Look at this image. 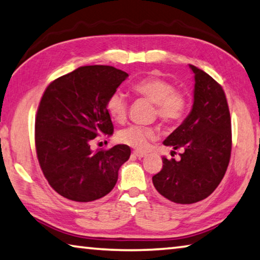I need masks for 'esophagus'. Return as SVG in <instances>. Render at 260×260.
<instances>
[{
	"instance_id": "esophagus-1",
	"label": "esophagus",
	"mask_w": 260,
	"mask_h": 260,
	"mask_svg": "<svg viewBox=\"0 0 260 260\" xmlns=\"http://www.w3.org/2000/svg\"><path fill=\"white\" fill-rule=\"evenodd\" d=\"M133 155L138 158H143L144 156H146V153L142 151H133Z\"/></svg>"
}]
</instances>
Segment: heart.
<instances>
[{
	"label": "heart",
	"instance_id": "b5f03b06",
	"mask_svg": "<svg viewBox=\"0 0 260 260\" xmlns=\"http://www.w3.org/2000/svg\"><path fill=\"white\" fill-rule=\"evenodd\" d=\"M135 95L144 98L155 104V114L166 125H175L183 119L188 110V96L177 89L173 83L165 79L150 76L140 79L132 86ZM107 109L114 121L124 122L128 111V102L125 95L116 91L110 96ZM155 138V131L150 127L132 125L118 133L119 142L134 149H146L149 140Z\"/></svg>",
	"mask_w": 260,
	"mask_h": 260
}]
</instances>
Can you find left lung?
Segmentation results:
<instances>
[{
  "label": "left lung",
  "instance_id": "1",
  "mask_svg": "<svg viewBox=\"0 0 260 260\" xmlns=\"http://www.w3.org/2000/svg\"><path fill=\"white\" fill-rule=\"evenodd\" d=\"M189 68L195 78L192 109L164 141L174 150L182 149L181 159L162 157V169L152 177L157 191L177 204H192L210 196L226 173L232 151L225 91L208 73L193 65Z\"/></svg>",
  "mask_w": 260,
  "mask_h": 260
}]
</instances>
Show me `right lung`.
I'll return each mask as SVG.
<instances>
[{
	"label": "right lung",
	"mask_w": 260,
	"mask_h": 260,
	"mask_svg": "<svg viewBox=\"0 0 260 260\" xmlns=\"http://www.w3.org/2000/svg\"><path fill=\"white\" fill-rule=\"evenodd\" d=\"M127 77L107 65L81 67L57 78L43 93L35 118V148L47 181L65 199L87 203L116 186L131 148L117 144L93 151L90 142L113 133L107 103Z\"/></svg>",
	"instance_id": "obj_1"
}]
</instances>
